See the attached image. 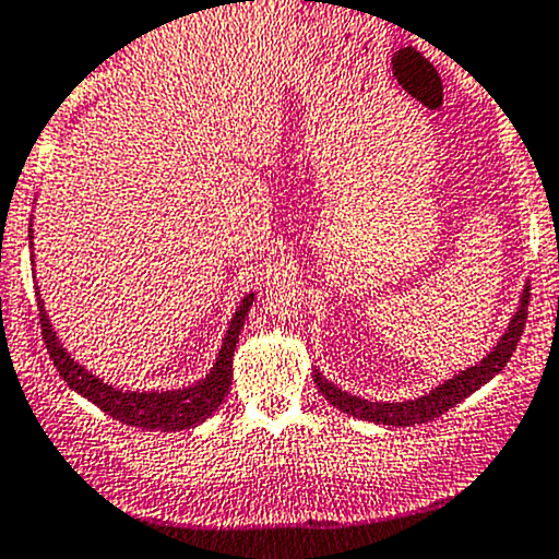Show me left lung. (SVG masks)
Wrapping results in <instances>:
<instances>
[{
  "label": "left lung",
  "mask_w": 559,
  "mask_h": 559,
  "mask_svg": "<svg viewBox=\"0 0 559 559\" xmlns=\"http://www.w3.org/2000/svg\"><path fill=\"white\" fill-rule=\"evenodd\" d=\"M527 301H531V285H525L520 296V306L514 311V317L509 320L507 333L501 335V341L493 346V352L488 357L479 359L472 368L461 370L453 378H448L445 383L431 389L429 394H421L416 400H402V402H370L362 397H354V394L344 392L335 383H330L320 370H314V383L322 392L330 405L338 407L341 413H349V416L359 418V421H373V424H386V426H413V424H426L440 418L442 413H448L450 407L459 405L461 400H466L469 394L477 392L483 383H488L490 378L501 373L507 368L509 357L518 349L520 335L525 330L527 320Z\"/></svg>",
  "instance_id": "8db88e82"
}]
</instances>
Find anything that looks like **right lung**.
Instances as JSON below:
<instances>
[{
  "mask_svg": "<svg viewBox=\"0 0 559 559\" xmlns=\"http://www.w3.org/2000/svg\"><path fill=\"white\" fill-rule=\"evenodd\" d=\"M250 306H253V293H248V296L242 298V304L237 306V311H234L231 325L226 330L224 346H221L215 365L210 368V373L202 378V381L183 389H170V392H124V389H114L109 383L100 381V378L87 373L85 365L71 359V354L63 349L56 330H52L50 320H47L45 301L37 298L41 338H45L47 354H50L52 365H56L63 381L69 383L76 394H82V397H87L93 405H98L106 416L148 431L191 429V426L202 424L205 418H210L218 411V405L224 402L226 394H229L234 349H237L239 330L245 325V317H248Z\"/></svg>",
  "mask_w": 559,
  "mask_h": 559,
  "instance_id": "1",
  "label": "right lung"
}]
</instances>
